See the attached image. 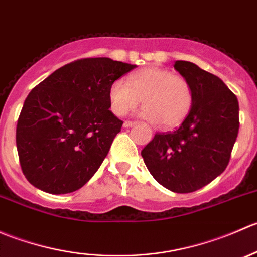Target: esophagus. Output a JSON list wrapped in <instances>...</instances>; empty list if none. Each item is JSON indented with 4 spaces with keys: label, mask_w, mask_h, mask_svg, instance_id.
Instances as JSON below:
<instances>
[{
    "label": "esophagus",
    "mask_w": 257,
    "mask_h": 257,
    "mask_svg": "<svg viewBox=\"0 0 257 257\" xmlns=\"http://www.w3.org/2000/svg\"><path fill=\"white\" fill-rule=\"evenodd\" d=\"M136 121H131V120H125L124 121V128H131V126H133V125H136Z\"/></svg>",
    "instance_id": "1"
}]
</instances>
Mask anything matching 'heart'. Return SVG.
<instances>
[{
	"label": "heart",
	"mask_w": 257,
	"mask_h": 257,
	"mask_svg": "<svg viewBox=\"0 0 257 257\" xmlns=\"http://www.w3.org/2000/svg\"><path fill=\"white\" fill-rule=\"evenodd\" d=\"M110 109L125 115L143 100L142 115L163 128L179 126L193 107V89L183 76L158 67H147L128 77V83L115 79L108 88Z\"/></svg>",
	"instance_id": "heart-1"
}]
</instances>
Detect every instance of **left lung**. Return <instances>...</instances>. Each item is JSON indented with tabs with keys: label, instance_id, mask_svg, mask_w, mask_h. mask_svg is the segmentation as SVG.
Returning a JSON list of instances; mask_svg holds the SVG:
<instances>
[{
	"label": "left lung",
	"instance_id": "1",
	"mask_svg": "<svg viewBox=\"0 0 257 257\" xmlns=\"http://www.w3.org/2000/svg\"><path fill=\"white\" fill-rule=\"evenodd\" d=\"M174 68L190 83L193 107L177 131L155 134L142 157L158 183L186 194L226 169L239 133V102L219 77L196 64L177 61Z\"/></svg>",
	"mask_w": 257,
	"mask_h": 257
}]
</instances>
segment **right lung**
I'll return each instance as SVG.
<instances>
[{
	"instance_id": "1",
	"label": "right lung",
	"mask_w": 257,
	"mask_h": 257,
	"mask_svg": "<svg viewBox=\"0 0 257 257\" xmlns=\"http://www.w3.org/2000/svg\"><path fill=\"white\" fill-rule=\"evenodd\" d=\"M134 68L107 57L83 58L31 90L18 116L16 145L33 186L67 194L94 175L123 125L109 110L108 88Z\"/></svg>"
}]
</instances>
